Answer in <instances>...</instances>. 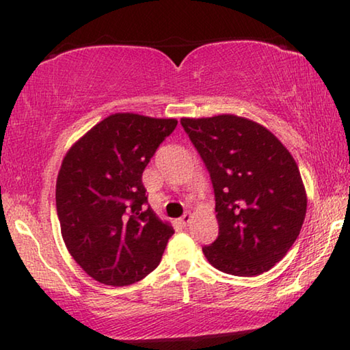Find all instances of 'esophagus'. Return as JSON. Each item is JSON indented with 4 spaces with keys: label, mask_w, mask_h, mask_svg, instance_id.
<instances>
[{
    "label": "esophagus",
    "mask_w": 350,
    "mask_h": 350,
    "mask_svg": "<svg viewBox=\"0 0 350 350\" xmlns=\"http://www.w3.org/2000/svg\"><path fill=\"white\" fill-rule=\"evenodd\" d=\"M191 213H185V215H183L180 219H179V224L182 225V227H187V225L191 222Z\"/></svg>",
    "instance_id": "34e87169"
}]
</instances>
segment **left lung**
Masks as SVG:
<instances>
[{"label":"left lung","mask_w":350,"mask_h":350,"mask_svg":"<svg viewBox=\"0 0 350 350\" xmlns=\"http://www.w3.org/2000/svg\"><path fill=\"white\" fill-rule=\"evenodd\" d=\"M208 171L219 234L202 248L224 273L256 276L286 256L307 199L298 165L269 129L238 116L182 118Z\"/></svg>","instance_id":"1"}]
</instances>
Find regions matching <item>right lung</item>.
<instances>
[{
  "mask_svg": "<svg viewBox=\"0 0 350 350\" xmlns=\"http://www.w3.org/2000/svg\"><path fill=\"white\" fill-rule=\"evenodd\" d=\"M174 118L112 114L63 159L55 202L70 256L106 286H129L157 267L174 230L148 205L142 174Z\"/></svg>",
  "mask_w": 350,
  "mask_h": 350,
  "instance_id": "1",
  "label": "right lung"
}]
</instances>
